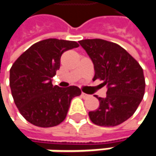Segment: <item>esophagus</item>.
I'll use <instances>...</instances> for the list:
<instances>
[{"label":"esophagus","instance_id":"obj_1","mask_svg":"<svg viewBox=\"0 0 156 156\" xmlns=\"http://www.w3.org/2000/svg\"><path fill=\"white\" fill-rule=\"evenodd\" d=\"M81 95H82V97H84V98H87V97L88 96V94H86V93H84V92L81 93Z\"/></svg>","mask_w":156,"mask_h":156}]
</instances>
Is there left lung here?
Wrapping results in <instances>:
<instances>
[{
	"mask_svg": "<svg viewBox=\"0 0 156 156\" xmlns=\"http://www.w3.org/2000/svg\"><path fill=\"white\" fill-rule=\"evenodd\" d=\"M91 58L94 77L103 80L107 87L106 97H97L99 108L89 112L94 124L102 127H114L130 118L144 94L146 82L143 69L134 58L119 44L103 39L79 41Z\"/></svg>",
	"mask_w": 156,
	"mask_h": 156,
	"instance_id": "left-lung-1",
	"label": "left lung"
}]
</instances>
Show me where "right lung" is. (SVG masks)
Segmentation results:
<instances>
[{
	"label": "right lung",
	"mask_w": 156,
	"mask_h": 156,
	"mask_svg": "<svg viewBox=\"0 0 156 156\" xmlns=\"http://www.w3.org/2000/svg\"><path fill=\"white\" fill-rule=\"evenodd\" d=\"M78 47L75 41L49 38L34 44L16 60L9 70V87L14 103L31 124L50 128L62 123L78 87H53L51 78L60 69L64 51Z\"/></svg>",
	"instance_id": "1"
}]
</instances>
